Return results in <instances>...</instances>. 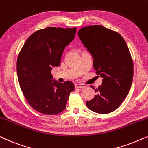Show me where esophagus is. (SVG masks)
Masks as SVG:
<instances>
[{
    "label": "esophagus",
    "instance_id": "34e87169",
    "mask_svg": "<svg viewBox=\"0 0 148 148\" xmlns=\"http://www.w3.org/2000/svg\"><path fill=\"white\" fill-rule=\"evenodd\" d=\"M75 87H76V88H85L86 86L83 84H75Z\"/></svg>",
    "mask_w": 148,
    "mask_h": 148
}]
</instances>
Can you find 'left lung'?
Masks as SVG:
<instances>
[{
	"label": "left lung",
	"mask_w": 148,
	"mask_h": 148,
	"mask_svg": "<svg viewBox=\"0 0 148 148\" xmlns=\"http://www.w3.org/2000/svg\"><path fill=\"white\" fill-rule=\"evenodd\" d=\"M78 35L93 56L96 74L103 78L95 88L96 95L86 102L91 111L111 113L119 107L130 92L134 76V63L127 45L119 33L102 25L84 27Z\"/></svg>",
	"instance_id": "8db88e82"
}]
</instances>
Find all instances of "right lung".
I'll use <instances>...</instances> for the list:
<instances>
[{"instance_id": "obj_1", "label": "right lung", "mask_w": 148, "mask_h": 148, "mask_svg": "<svg viewBox=\"0 0 148 148\" xmlns=\"http://www.w3.org/2000/svg\"><path fill=\"white\" fill-rule=\"evenodd\" d=\"M76 28L47 27L33 33L21 49L16 61L18 83L27 102L45 115H56L66 109L74 85L52 82L53 66H60L64 49L73 41Z\"/></svg>"}]
</instances>
